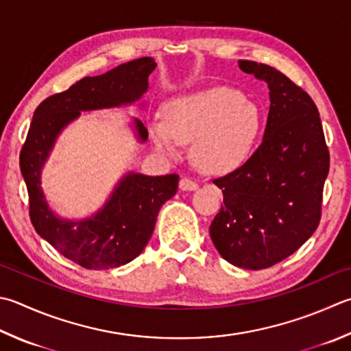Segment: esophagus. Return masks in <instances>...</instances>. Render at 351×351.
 Segmentation results:
<instances>
[{
  "instance_id": "obj_1",
  "label": "esophagus",
  "mask_w": 351,
  "mask_h": 351,
  "mask_svg": "<svg viewBox=\"0 0 351 351\" xmlns=\"http://www.w3.org/2000/svg\"><path fill=\"white\" fill-rule=\"evenodd\" d=\"M178 188H180L182 191H195L198 188V184L195 182L191 180V178L183 177L182 180L178 182Z\"/></svg>"
}]
</instances>
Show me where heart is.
Segmentation results:
<instances>
[{"label": "heart", "mask_w": 351, "mask_h": 351, "mask_svg": "<svg viewBox=\"0 0 351 351\" xmlns=\"http://www.w3.org/2000/svg\"><path fill=\"white\" fill-rule=\"evenodd\" d=\"M261 125V110L255 102L234 88L214 87L168 99L162 119L149 122L148 133L167 156L177 154L178 143L193 142L195 167L210 176H224L247 162Z\"/></svg>", "instance_id": "heart-1"}]
</instances>
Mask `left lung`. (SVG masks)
<instances>
[{"label":"left lung","mask_w":351,"mask_h":351,"mask_svg":"<svg viewBox=\"0 0 351 351\" xmlns=\"http://www.w3.org/2000/svg\"><path fill=\"white\" fill-rule=\"evenodd\" d=\"M238 67L267 84L270 108L258 149L214 180L224 206L209 234L224 260L260 270L292 255L318 228L330 156L306 91L270 65L240 61Z\"/></svg>","instance_id":"8db88e82"}]
</instances>
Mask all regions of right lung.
<instances>
[{
  "label": "right lung",
  "mask_w": 351,
  "mask_h": 351,
  "mask_svg": "<svg viewBox=\"0 0 351 351\" xmlns=\"http://www.w3.org/2000/svg\"><path fill=\"white\" fill-rule=\"evenodd\" d=\"M156 65L153 58H141L104 75L84 77L67 91L45 99L33 113L19 154L32 224L59 254L85 269H114L141 255L153 235L158 210L177 193L178 176L153 177L130 171L93 215L69 220L53 213L45 200L43 168L59 134L82 111L127 107L141 101ZM133 130L138 142H147L148 131L138 119H133Z\"/></svg>",
  "instance_id": "add662e5"
}]
</instances>
